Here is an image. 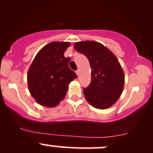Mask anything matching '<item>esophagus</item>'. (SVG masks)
<instances>
[{"mask_svg": "<svg viewBox=\"0 0 153 153\" xmlns=\"http://www.w3.org/2000/svg\"><path fill=\"white\" fill-rule=\"evenodd\" d=\"M75 72H76L77 75H78V76H79V75H80V71H79V69H78V70H77Z\"/></svg>", "mask_w": 153, "mask_h": 153, "instance_id": "1", "label": "esophagus"}]
</instances>
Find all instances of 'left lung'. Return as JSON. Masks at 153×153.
I'll return each mask as SVG.
<instances>
[{"label":"left lung","mask_w":153,"mask_h":153,"mask_svg":"<svg viewBox=\"0 0 153 153\" xmlns=\"http://www.w3.org/2000/svg\"><path fill=\"white\" fill-rule=\"evenodd\" d=\"M78 52L84 54L91 67V83L84 89L86 101L93 107H111L121 96L124 86V73L115 55L105 46L93 41L76 42Z\"/></svg>","instance_id":"left-lung-1"}]
</instances>
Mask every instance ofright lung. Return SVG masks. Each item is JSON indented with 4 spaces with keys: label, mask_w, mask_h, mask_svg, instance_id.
<instances>
[{
    "label": "right lung",
    "mask_w": 153,
    "mask_h": 153,
    "mask_svg": "<svg viewBox=\"0 0 153 153\" xmlns=\"http://www.w3.org/2000/svg\"><path fill=\"white\" fill-rule=\"evenodd\" d=\"M69 42L53 41L44 46L34 58L27 72L29 91L40 105L55 107L67 95L69 84L77 78L69 67L70 58L64 52Z\"/></svg>",
    "instance_id": "add662e5"
}]
</instances>
